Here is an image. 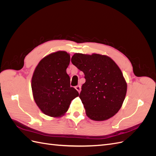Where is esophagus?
Instances as JSON below:
<instances>
[{"label": "esophagus", "mask_w": 156, "mask_h": 156, "mask_svg": "<svg viewBox=\"0 0 156 156\" xmlns=\"http://www.w3.org/2000/svg\"><path fill=\"white\" fill-rule=\"evenodd\" d=\"M75 89H76L79 92V93H80V92H81V87L80 86H76L75 87Z\"/></svg>", "instance_id": "esophagus-1"}]
</instances>
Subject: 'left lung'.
Here are the masks:
<instances>
[{
	"label": "left lung",
	"instance_id": "1",
	"mask_svg": "<svg viewBox=\"0 0 156 156\" xmlns=\"http://www.w3.org/2000/svg\"><path fill=\"white\" fill-rule=\"evenodd\" d=\"M72 62L84 73L86 82L79 98L90 119L104 121L119 112L127 92V83L114 60L104 55L75 53Z\"/></svg>",
	"mask_w": 156,
	"mask_h": 156
}]
</instances>
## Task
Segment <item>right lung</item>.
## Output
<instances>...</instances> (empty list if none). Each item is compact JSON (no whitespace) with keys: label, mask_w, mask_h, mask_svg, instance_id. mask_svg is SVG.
I'll return each instance as SVG.
<instances>
[{"label":"right lung","mask_w":156,"mask_h":156,"mask_svg":"<svg viewBox=\"0 0 156 156\" xmlns=\"http://www.w3.org/2000/svg\"><path fill=\"white\" fill-rule=\"evenodd\" d=\"M70 55L58 51L45 56L37 64L31 80L32 95L37 106L45 115L63 116L79 92L70 87L66 69Z\"/></svg>","instance_id":"add662e5"}]
</instances>
